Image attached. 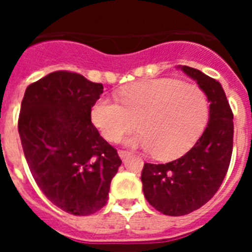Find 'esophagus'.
<instances>
[{
  "label": "esophagus",
  "instance_id": "1",
  "mask_svg": "<svg viewBox=\"0 0 252 252\" xmlns=\"http://www.w3.org/2000/svg\"><path fill=\"white\" fill-rule=\"evenodd\" d=\"M119 155H120V158H121L122 160H125V159H127V158L130 157V153H128V151H126V150H120Z\"/></svg>",
  "mask_w": 252,
  "mask_h": 252
}]
</instances>
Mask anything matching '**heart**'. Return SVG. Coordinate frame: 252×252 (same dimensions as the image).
<instances>
[{
    "mask_svg": "<svg viewBox=\"0 0 252 252\" xmlns=\"http://www.w3.org/2000/svg\"><path fill=\"white\" fill-rule=\"evenodd\" d=\"M117 94L121 104L110 97H99L93 103L91 119L94 126L106 140L119 141L136 126V120L141 131L127 144L153 150L159 159L184 153L208 116V98L201 87L173 78L139 81Z\"/></svg>",
    "mask_w": 252,
    "mask_h": 252,
    "instance_id": "1",
    "label": "heart"
}]
</instances>
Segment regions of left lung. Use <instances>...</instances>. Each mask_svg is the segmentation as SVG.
Returning <instances> with one entry per match:
<instances>
[{
	"label": "left lung",
	"instance_id": "obj_1",
	"mask_svg": "<svg viewBox=\"0 0 252 252\" xmlns=\"http://www.w3.org/2000/svg\"><path fill=\"white\" fill-rule=\"evenodd\" d=\"M179 68L207 94L209 117L202 136L186 155L165 164H144V195L166 216L188 215L216 194L230 166L233 146V113L221 83L198 69Z\"/></svg>",
	"mask_w": 252,
	"mask_h": 252
}]
</instances>
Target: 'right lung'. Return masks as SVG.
<instances>
[{"instance_id": "right-lung-1", "label": "right lung", "mask_w": 252, "mask_h": 252, "mask_svg": "<svg viewBox=\"0 0 252 252\" xmlns=\"http://www.w3.org/2000/svg\"><path fill=\"white\" fill-rule=\"evenodd\" d=\"M102 93L101 83L58 70L31 83L21 102L19 133L32 178L51 203L74 216L107 203L122 162L91 121Z\"/></svg>"}]
</instances>
